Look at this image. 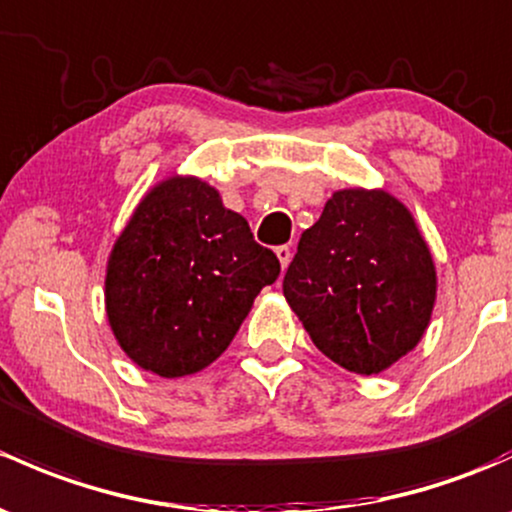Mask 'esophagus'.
<instances>
[{
    "label": "esophagus",
    "instance_id": "esophagus-1",
    "mask_svg": "<svg viewBox=\"0 0 512 512\" xmlns=\"http://www.w3.org/2000/svg\"><path fill=\"white\" fill-rule=\"evenodd\" d=\"M274 255H277L279 265H282V270H287L289 260H292V250H289V245H279L277 250H274Z\"/></svg>",
    "mask_w": 512,
    "mask_h": 512
}]
</instances>
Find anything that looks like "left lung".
<instances>
[{"instance_id": "obj_1", "label": "left lung", "mask_w": 512, "mask_h": 512, "mask_svg": "<svg viewBox=\"0 0 512 512\" xmlns=\"http://www.w3.org/2000/svg\"><path fill=\"white\" fill-rule=\"evenodd\" d=\"M282 289L326 358L378 375L422 341L437 267L400 198L383 188H343L301 233Z\"/></svg>"}]
</instances>
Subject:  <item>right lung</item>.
<instances>
[{"label":"right lung","instance_id":"1","mask_svg":"<svg viewBox=\"0 0 512 512\" xmlns=\"http://www.w3.org/2000/svg\"><path fill=\"white\" fill-rule=\"evenodd\" d=\"M279 260L198 176L149 188L115 240L105 311L132 363L159 378L208 368L235 338Z\"/></svg>","mask_w":512,"mask_h":512}]
</instances>
